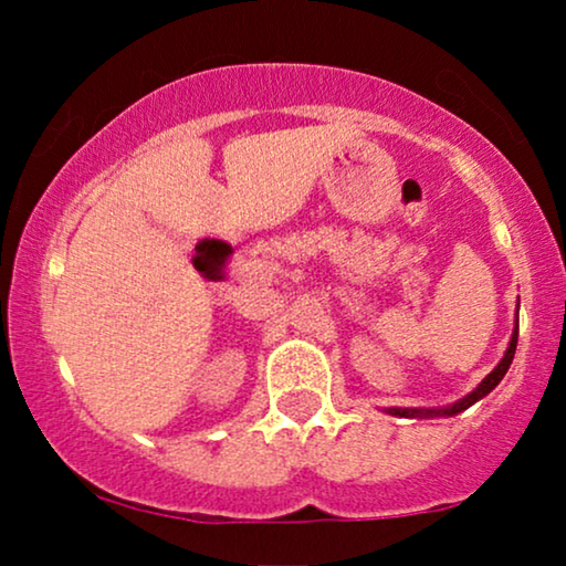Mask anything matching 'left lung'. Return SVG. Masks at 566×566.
I'll return each mask as SVG.
<instances>
[{
  "label": "left lung",
  "mask_w": 566,
  "mask_h": 566,
  "mask_svg": "<svg viewBox=\"0 0 566 566\" xmlns=\"http://www.w3.org/2000/svg\"><path fill=\"white\" fill-rule=\"evenodd\" d=\"M515 347H517V319H515V329H513V337H510V345H507V350H505V358H502L497 366H494V370L492 374H486L484 376V381L476 386L474 391L471 394H467V397L463 399H459V401H453V405H448V407H432V409H415V407H391L389 409V415H394V417H453V415H459V412H463V409H469L471 405H476L479 399L482 397H486V394H490L494 386H497L502 378H505V374H507V368H510V363H513V358H515Z\"/></svg>",
  "instance_id": "left-lung-1"
}]
</instances>
